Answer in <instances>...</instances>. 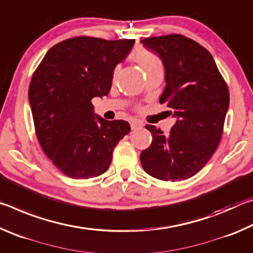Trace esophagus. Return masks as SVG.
<instances>
[{
	"label": "esophagus",
	"mask_w": 253,
	"mask_h": 253,
	"mask_svg": "<svg viewBox=\"0 0 253 253\" xmlns=\"http://www.w3.org/2000/svg\"><path fill=\"white\" fill-rule=\"evenodd\" d=\"M144 124L140 122V121H137V119H132V121H130V127L132 130H136L138 129V128H142Z\"/></svg>",
	"instance_id": "1"
}]
</instances>
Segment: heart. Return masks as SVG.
Returning a JSON list of instances; mask_svg holds the SVG:
<instances>
[{"label":"heart","mask_w":253,"mask_h":253,"mask_svg":"<svg viewBox=\"0 0 253 253\" xmlns=\"http://www.w3.org/2000/svg\"><path fill=\"white\" fill-rule=\"evenodd\" d=\"M130 59L135 61L142 69L145 74L153 70H163V61L152 51L144 48H137L132 51L130 54ZM117 70L114 71V77L116 76Z\"/></svg>","instance_id":"1"}]
</instances>
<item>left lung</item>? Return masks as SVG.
I'll return each instance as SVG.
<instances>
[{
  "mask_svg": "<svg viewBox=\"0 0 253 253\" xmlns=\"http://www.w3.org/2000/svg\"><path fill=\"white\" fill-rule=\"evenodd\" d=\"M140 42L160 55L165 89L160 98L176 123L169 135L146 125L151 146L140 153L145 172L162 181L193 176L212 157L221 140L230 95L209 51L181 34L146 38Z\"/></svg>",
  "mask_w": 253,
  "mask_h": 253,
  "instance_id": "left-lung-1",
  "label": "left lung"
}]
</instances>
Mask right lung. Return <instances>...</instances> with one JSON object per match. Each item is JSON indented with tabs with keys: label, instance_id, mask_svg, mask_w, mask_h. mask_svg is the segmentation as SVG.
<instances>
[{
	"label": "right lung",
	"instance_id": "obj_1",
	"mask_svg": "<svg viewBox=\"0 0 253 253\" xmlns=\"http://www.w3.org/2000/svg\"><path fill=\"white\" fill-rule=\"evenodd\" d=\"M134 43L71 38L53 45L34 71L29 101L38 140L67 176L87 179L105 173L114 148L130 131L125 121L95 116L91 99L108 95L115 67Z\"/></svg>",
	"mask_w": 253,
	"mask_h": 253
}]
</instances>
